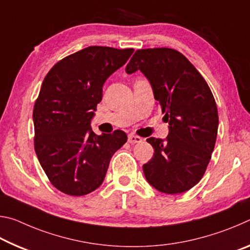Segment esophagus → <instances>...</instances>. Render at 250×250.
Listing matches in <instances>:
<instances>
[{"mask_svg":"<svg viewBox=\"0 0 250 250\" xmlns=\"http://www.w3.org/2000/svg\"><path fill=\"white\" fill-rule=\"evenodd\" d=\"M142 141V138L138 137V135H134V134H129L128 135V142L129 143H139Z\"/></svg>","mask_w":250,"mask_h":250,"instance_id":"esophagus-1","label":"esophagus"}]
</instances>
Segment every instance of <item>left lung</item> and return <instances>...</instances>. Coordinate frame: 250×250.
Returning a JSON list of instances; mask_svg holds the SVG:
<instances>
[{
	"instance_id": "1",
	"label": "left lung",
	"mask_w": 250,
	"mask_h": 250,
	"mask_svg": "<svg viewBox=\"0 0 250 250\" xmlns=\"http://www.w3.org/2000/svg\"><path fill=\"white\" fill-rule=\"evenodd\" d=\"M141 70L153 89L168 135L149 138L154 153L143 173L158 191L179 194L191 189L204 175L216 142L218 112L208 84L191 62L175 49H138L125 67Z\"/></svg>"
}]
</instances>
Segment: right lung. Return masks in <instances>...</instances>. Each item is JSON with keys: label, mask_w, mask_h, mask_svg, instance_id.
Wrapping results in <instances>:
<instances>
[{"label": "right lung", "mask_w": 250, "mask_h": 250, "mask_svg": "<svg viewBox=\"0 0 250 250\" xmlns=\"http://www.w3.org/2000/svg\"><path fill=\"white\" fill-rule=\"evenodd\" d=\"M133 48L89 46L53 66L34 104V147L55 188L71 196L103 184L110 160L126 142L121 130L97 135L90 121L110 75L124 66Z\"/></svg>", "instance_id": "1"}]
</instances>
